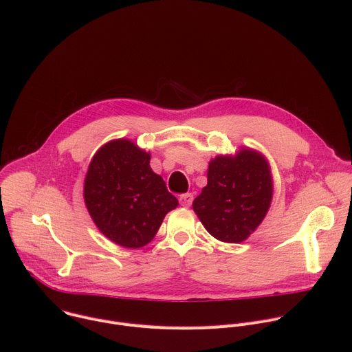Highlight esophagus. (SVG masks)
<instances>
[{"label":"esophagus","mask_w":352,"mask_h":352,"mask_svg":"<svg viewBox=\"0 0 352 352\" xmlns=\"http://www.w3.org/2000/svg\"><path fill=\"white\" fill-rule=\"evenodd\" d=\"M192 201H194L192 194H184L179 197V205L185 206V208H189L190 205H192Z\"/></svg>","instance_id":"obj_1"}]
</instances>
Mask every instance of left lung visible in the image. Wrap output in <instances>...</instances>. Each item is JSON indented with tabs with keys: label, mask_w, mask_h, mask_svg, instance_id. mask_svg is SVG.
<instances>
[{
	"label": "left lung",
	"mask_w": 352,
	"mask_h": 352,
	"mask_svg": "<svg viewBox=\"0 0 352 352\" xmlns=\"http://www.w3.org/2000/svg\"><path fill=\"white\" fill-rule=\"evenodd\" d=\"M271 199L272 181L265 158L243 148L236 157L212 160L208 185L192 208L214 239L241 243L258 228Z\"/></svg>",
	"instance_id": "8db88e82"
}]
</instances>
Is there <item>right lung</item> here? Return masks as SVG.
<instances>
[{"label": "right lung", "instance_id": "1", "mask_svg": "<svg viewBox=\"0 0 352 352\" xmlns=\"http://www.w3.org/2000/svg\"><path fill=\"white\" fill-rule=\"evenodd\" d=\"M84 199L97 228L126 248L150 243L178 205L164 179L151 171L150 154L124 139L107 143L94 155Z\"/></svg>", "mask_w": 352, "mask_h": 352}]
</instances>
